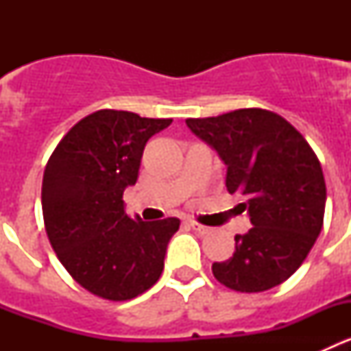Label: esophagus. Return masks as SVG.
<instances>
[{
    "label": "esophagus",
    "mask_w": 351,
    "mask_h": 351,
    "mask_svg": "<svg viewBox=\"0 0 351 351\" xmlns=\"http://www.w3.org/2000/svg\"><path fill=\"white\" fill-rule=\"evenodd\" d=\"M190 226L193 228L195 232H198V234H209V232H210L209 226L200 225V223H197V221H190Z\"/></svg>",
    "instance_id": "34e87169"
}]
</instances>
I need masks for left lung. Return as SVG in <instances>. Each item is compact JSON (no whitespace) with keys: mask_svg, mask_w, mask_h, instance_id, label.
<instances>
[{"mask_svg":"<svg viewBox=\"0 0 351 351\" xmlns=\"http://www.w3.org/2000/svg\"><path fill=\"white\" fill-rule=\"evenodd\" d=\"M226 165V190L243 193L250 232L235 235L234 255L213 263L214 278L243 293L265 291L302 265L324 225L325 179L311 145L285 117L239 108L186 119Z\"/></svg>","mask_w":351,"mask_h":351,"instance_id":"8db88e82","label":"left lung"}]
</instances>
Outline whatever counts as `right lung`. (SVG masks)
<instances>
[{"mask_svg":"<svg viewBox=\"0 0 351 351\" xmlns=\"http://www.w3.org/2000/svg\"><path fill=\"white\" fill-rule=\"evenodd\" d=\"M172 119L96 110L61 138L43 172L42 210L52 250L82 288L130 300L160 280L178 218L142 221L125 213L147 141Z\"/></svg>","mask_w":351,"mask_h":351,"instance_id":"1","label":"right lung"}]
</instances>
